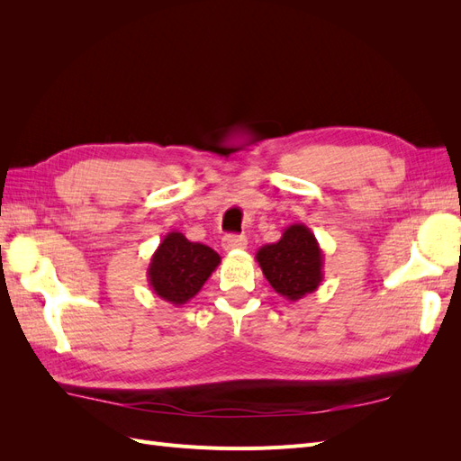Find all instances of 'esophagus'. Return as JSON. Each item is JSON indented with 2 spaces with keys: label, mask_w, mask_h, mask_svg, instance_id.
<instances>
[{
  "label": "esophagus",
  "mask_w": 461,
  "mask_h": 461,
  "mask_svg": "<svg viewBox=\"0 0 461 461\" xmlns=\"http://www.w3.org/2000/svg\"><path fill=\"white\" fill-rule=\"evenodd\" d=\"M221 244L225 249H244L248 246V240L244 239V236H239V234H227V236H222Z\"/></svg>",
  "instance_id": "esophagus-1"
}]
</instances>
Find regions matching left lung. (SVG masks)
I'll return each instance as SVG.
<instances>
[{"instance_id": "8db88e82", "label": "left lung", "mask_w": 461, "mask_h": 461, "mask_svg": "<svg viewBox=\"0 0 461 461\" xmlns=\"http://www.w3.org/2000/svg\"><path fill=\"white\" fill-rule=\"evenodd\" d=\"M256 259L276 294L290 302L312 294L323 283L325 254L303 222L286 227L278 242L261 246Z\"/></svg>"}]
</instances>
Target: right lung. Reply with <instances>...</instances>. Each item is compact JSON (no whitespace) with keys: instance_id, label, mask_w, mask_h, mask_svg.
<instances>
[{"instance_id":"1","label":"right lung","mask_w":461,"mask_h":461,"mask_svg":"<svg viewBox=\"0 0 461 461\" xmlns=\"http://www.w3.org/2000/svg\"><path fill=\"white\" fill-rule=\"evenodd\" d=\"M221 258L205 244L190 242L183 232H167L148 265V283L161 300L183 305L198 294Z\"/></svg>"}]
</instances>
